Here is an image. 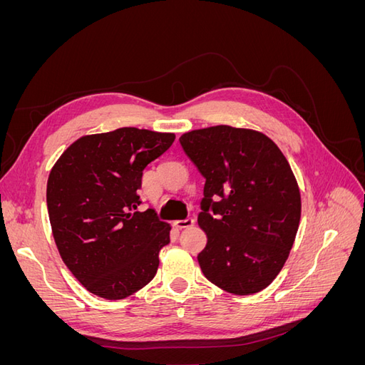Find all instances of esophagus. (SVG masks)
<instances>
[{
	"label": "esophagus",
	"mask_w": 365,
	"mask_h": 365,
	"mask_svg": "<svg viewBox=\"0 0 365 365\" xmlns=\"http://www.w3.org/2000/svg\"><path fill=\"white\" fill-rule=\"evenodd\" d=\"M193 224H195V219H192V217H187L184 220H175V222H173V225L176 228H180V230L190 228V227H193Z\"/></svg>",
	"instance_id": "34e87169"
}]
</instances>
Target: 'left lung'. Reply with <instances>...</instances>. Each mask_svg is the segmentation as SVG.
Here are the masks:
<instances>
[{
	"label": "left lung",
	"instance_id": "8db88e82",
	"mask_svg": "<svg viewBox=\"0 0 365 365\" xmlns=\"http://www.w3.org/2000/svg\"><path fill=\"white\" fill-rule=\"evenodd\" d=\"M205 178L197 225L207 245L197 254L205 279L236 295L260 292L289 256L302 216L291 165L259 130L217 125L180 137Z\"/></svg>",
	"mask_w": 365,
	"mask_h": 365
}]
</instances>
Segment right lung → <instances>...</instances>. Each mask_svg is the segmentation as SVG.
Returning a JSON list of instances; mask_svg holds the SVG:
<instances>
[{"label":"right lung","mask_w":365,"mask_h":365,"mask_svg":"<svg viewBox=\"0 0 365 365\" xmlns=\"http://www.w3.org/2000/svg\"><path fill=\"white\" fill-rule=\"evenodd\" d=\"M172 132L118 128L77 138L47 181L51 233L63 263L86 291L121 300L155 277L170 225L135 212L146 165L168 150Z\"/></svg>","instance_id":"obj_1"}]
</instances>
